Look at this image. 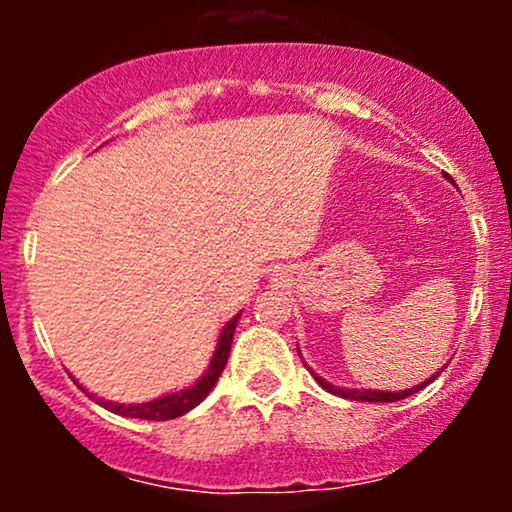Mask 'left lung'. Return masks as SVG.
<instances>
[{"label":"left lung","instance_id":"left-lung-1","mask_svg":"<svg viewBox=\"0 0 512 512\" xmlns=\"http://www.w3.org/2000/svg\"><path fill=\"white\" fill-rule=\"evenodd\" d=\"M443 368H445V366H443ZM443 368H440V370H443ZM440 370H438V373H440ZM438 373H436V375H438ZM436 375H431V378L424 380V383H421V385L409 387V390H402V392H380V390H342V387H334V385H330V383H325V380H322L320 375H315V380H317V383H320L322 387H325L327 392H332V395H339V397H344V399H356V402H397V399H404V397L414 395V392L424 390V387H426L428 383H433V380H436Z\"/></svg>","mask_w":512,"mask_h":512}]
</instances>
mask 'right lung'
<instances>
[{
    "instance_id": "right-lung-1",
    "label": "right lung",
    "mask_w": 512,
    "mask_h": 512,
    "mask_svg": "<svg viewBox=\"0 0 512 512\" xmlns=\"http://www.w3.org/2000/svg\"><path fill=\"white\" fill-rule=\"evenodd\" d=\"M240 315L233 317L226 327H223L221 337H219V346H216L214 356H211V366L202 378L197 380L195 385L187 387V390L173 392V395L166 397H158L154 402H146V404H113V402H105V399H96L101 407H105L108 411H115V414L122 416H132V419H146V421H168V419H178V416L187 414L190 409H195L204 397L209 395L211 387L216 385L219 375L223 373V366H226L228 354H231V342H233V332H236Z\"/></svg>"
}]
</instances>
